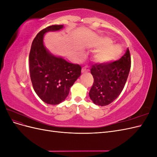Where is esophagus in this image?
Listing matches in <instances>:
<instances>
[{
    "label": "esophagus",
    "mask_w": 157,
    "mask_h": 157,
    "mask_svg": "<svg viewBox=\"0 0 157 157\" xmlns=\"http://www.w3.org/2000/svg\"><path fill=\"white\" fill-rule=\"evenodd\" d=\"M90 71V69L87 66H85V67H83L82 68V73H85V72H88Z\"/></svg>",
    "instance_id": "esophagus-1"
}]
</instances>
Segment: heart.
<instances>
[{"mask_svg": "<svg viewBox=\"0 0 157 157\" xmlns=\"http://www.w3.org/2000/svg\"><path fill=\"white\" fill-rule=\"evenodd\" d=\"M103 44L104 47L107 48L99 52L95 56L94 59L98 63L107 64L120 58L122 54V50L119 46L118 45L111 46L113 42L109 39H104Z\"/></svg>", "mask_w": 157, "mask_h": 157, "instance_id": "b5f03b06", "label": "heart"}]
</instances>
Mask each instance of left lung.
Instances as JSON below:
<instances>
[{
	"label": "left lung",
	"mask_w": 157,
	"mask_h": 157,
	"mask_svg": "<svg viewBox=\"0 0 157 157\" xmlns=\"http://www.w3.org/2000/svg\"><path fill=\"white\" fill-rule=\"evenodd\" d=\"M130 67L128 48L120 59L107 64H94L90 69L94 83L89 92L94 103L105 106L115 101L124 87Z\"/></svg>",
	"instance_id": "left-lung-1"
}]
</instances>
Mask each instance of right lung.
Returning a JSON list of instances; mask_svg holds the SVG:
<instances>
[{
	"label": "right lung",
	"mask_w": 157,
	"mask_h": 157,
	"mask_svg": "<svg viewBox=\"0 0 157 157\" xmlns=\"http://www.w3.org/2000/svg\"><path fill=\"white\" fill-rule=\"evenodd\" d=\"M63 25H51L40 31L33 40L29 53L30 77L35 92L42 101L58 105L67 98L71 87L81 75L78 64L52 54L43 43L45 33L59 31Z\"/></svg>",
	"instance_id": "add662e5"
}]
</instances>
